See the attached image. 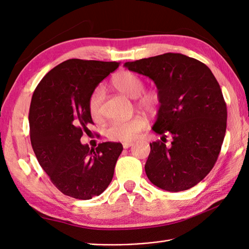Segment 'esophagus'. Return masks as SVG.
<instances>
[{
    "instance_id": "34e87169",
    "label": "esophagus",
    "mask_w": 249,
    "mask_h": 249,
    "mask_svg": "<svg viewBox=\"0 0 249 249\" xmlns=\"http://www.w3.org/2000/svg\"><path fill=\"white\" fill-rule=\"evenodd\" d=\"M132 145H134V143H132V142H124L123 143V147L124 148H128V147H130Z\"/></svg>"
}]
</instances>
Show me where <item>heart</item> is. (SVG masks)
I'll return each instance as SVG.
<instances>
[{
    "label": "heart",
    "instance_id": "b5f03b06",
    "mask_svg": "<svg viewBox=\"0 0 249 249\" xmlns=\"http://www.w3.org/2000/svg\"><path fill=\"white\" fill-rule=\"evenodd\" d=\"M112 85L121 93L130 98L138 97V105L144 110L156 111L159 107L160 96L156 91H144V82L137 74L125 71L118 74L112 80ZM104 92L97 87L92 92L88 107L90 115L94 120L102 118V104ZM146 126V119L143 115H135L127 120H113L109 123L106 134L113 141H130L135 139Z\"/></svg>",
    "mask_w": 249,
    "mask_h": 249
}]
</instances>
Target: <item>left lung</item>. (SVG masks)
I'll list each match as a JSON object with an SVG mask.
<instances>
[{"mask_svg":"<svg viewBox=\"0 0 249 249\" xmlns=\"http://www.w3.org/2000/svg\"><path fill=\"white\" fill-rule=\"evenodd\" d=\"M154 80L160 96L153 126L161 140L149 144L145 173L156 187L179 192L196 186L214 166L227 126V107L205 63L179 53L125 62ZM170 135V146L165 138Z\"/></svg>","mask_w":249,"mask_h":249,"instance_id":"1","label":"left lung"}]
</instances>
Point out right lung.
<instances>
[{"instance_id": "1", "label": "right lung", "mask_w": 249, "mask_h": 249, "mask_svg": "<svg viewBox=\"0 0 249 249\" xmlns=\"http://www.w3.org/2000/svg\"><path fill=\"white\" fill-rule=\"evenodd\" d=\"M120 62L69 59L45 75L35 89L30 114L31 142L39 164L65 195L91 199L107 189L123 151L121 143L96 148L82 144L93 121L89 98Z\"/></svg>"}]
</instances>
